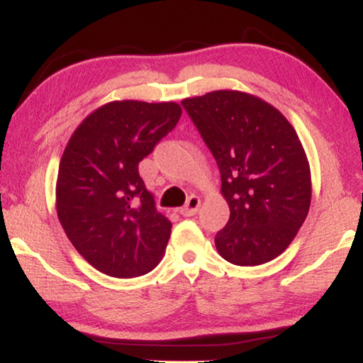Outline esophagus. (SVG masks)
<instances>
[{"label":"esophagus","instance_id":"obj_1","mask_svg":"<svg viewBox=\"0 0 363 363\" xmlns=\"http://www.w3.org/2000/svg\"><path fill=\"white\" fill-rule=\"evenodd\" d=\"M199 207H201V199L198 196H191V198L186 201V204L180 208V213L183 217H193V215L198 213Z\"/></svg>","mask_w":363,"mask_h":363}]
</instances>
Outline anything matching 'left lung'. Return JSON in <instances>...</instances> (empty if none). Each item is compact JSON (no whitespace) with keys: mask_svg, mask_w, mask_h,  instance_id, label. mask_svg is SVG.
Masks as SVG:
<instances>
[{"mask_svg":"<svg viewBox=\"0 0 363 363\" xmlns=\"http://www.w3.org/2000/svg\"><path fill=\"white\" fill-rule=\"evenodd\" d=\"M218 164L230 220L215 236L226 262L257 266L281 255L311 206V169L287 118L255 95L213 91L182 100Z\"/></svg>","mask_w":363,"mask_h":363,"instance_id":"obj_1","label":"left lung"}]
</instances>
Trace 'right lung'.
Wrapping results in <instances>:
<instances>
[{
    "label": "right lung",
    "mask_w": 363,
    "mask_h": 363,
    "mask_svg": "<svg viewBox=\"0 0 363 363\" xmlns=\"http://www.w3.org/2000/svg\"><path fill=\"white\" fill-rule=\"evenodd\" d=\"M180 116L175 101L114 100L86 116L68 140L57 217L79 255L106 276H143L164 257L172 223L157 212L138 162Z\"/></svg>",
    "instance_id": "add662e5"
}]
</instances>
